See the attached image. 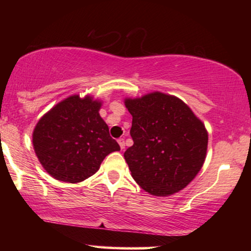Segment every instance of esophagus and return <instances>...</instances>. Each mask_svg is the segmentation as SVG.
Masks as SVG:
<instances>
[{
    "label": "esophagus",
    "mask_w": 251,
    "mask_h": 251,
    "mask_svg": "<svg viewBox=\"0 0 251 251\" xmlns=\"http://www.w3.org/2000/svg\"><path fill=\"white\" fill-rule=\"evenodd\" d=\"M118 143H119V145H120V147H121V150H123V149H125V146H126L125 139H123V138H119V139H118Z\"/></svg>",
    "instance_id": "34e87169"
}]
</instances>
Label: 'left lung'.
<instances>
[{
	"instance_id": "8db88e82",
	"label": "left lung",
	"mask_w": 251,
	"mask_h": 251,
	"mask_svg": "<svg viewBox=\"0 0 251 251\" xmlns=\"http://www.w3.org/2000/svg\"><path fill=\"white\" fill-rule=\"evenodd\" d=\"M133 145L125 152L131 176L157 197L183 190L204 162L208 133L180 99L161 92L126 99Z\"/></svg>"
}]
</instances>
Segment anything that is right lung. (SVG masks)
Instances as JSON below:
<instances>
[{
  "label": "right lung",
  "mask_w": 251,
  "mask_h": 251,
  "mask_svg": "<svg viewBox=\"0 0 251 251\" xmlns=\"http://www.w3.org/2000/svg\"><path fill=\"white\" fill-rule=\"evenodd\" d=\"M100 102L78 96L50 109L34 129L33 145L44 169L53 178L78 183L92 176L109 153L120 151L99 115Z\"/></svg>",
  "instance_id": "obj_1"
}]
</instances>
